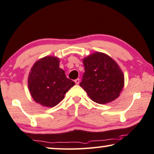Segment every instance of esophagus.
I'll use <instances>...</instances> for the list:
<instances>
[{"instance_id":"1","label":"esophagus","mask_w":154,"mask_h":154,"mask_svg":"<svg viewBox=\"0 0 154 154\" xmlns=\"http://www.w3.org/2000/svg\"><path fill=\"white\" fill-rule=\"evenodd\" d=\"M74 82H75V83L76 84V85H79V84L80 83V79H75V81H74Z\"/></svg>"}]
</instances>
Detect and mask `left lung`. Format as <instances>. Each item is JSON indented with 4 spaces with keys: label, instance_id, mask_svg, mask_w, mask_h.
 <instances>
[{
    "label": "left lung",
    "instance_id": "1",
    "mask_svg": "<svg viewBox=\"0 0 154 154\" xmlns=\"http://www.w3.org/2000/svg\"><path fill=\"white\" fill-rule=\"evenodd\" d=\"M85 73L80 86L93 101L106 104L119 96L124 85V75L114 60L96 52L83 59Z\"/></svg>",
    "mask_w": 154,
    "mask_h": 154
}]
</instances>
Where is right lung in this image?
<instances>
[{"label":"right lung","mask_w":154,"mask_h":154,"mask_svg":"<svg viewBox=\"0 0 154 154\" xmlns=\"http://www.w3.org/2000/svg\"><path fill=\"white\" fill-rule=\"evenodd\" d=\"M59 64L57 57L46 56L35 62L29 73L28 85L30 95L35 102L43 106H56L75 85L66 77Z\"/></svg>","instance_id":"right-lung-1"}]
</instances>
